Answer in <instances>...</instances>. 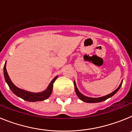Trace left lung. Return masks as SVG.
I'll return each instance as SVG.
<instances>
[{
	"mask_svg": "<svg viewBox=\"0 0 132 132\" xmlns=\"http://www.w3.org/2000/svg\"><path fill=\"white\" fill-rule=\"evenodd\" d=\"M122 81H123V80H122V82H121L120 86H119V87H118V88H116L115 90H114V91H113L112 93H111L110 94H107V95H106V96H102V97H99V98L88 97V96H85V95H83L82 93H80V92H79V90H78L77 87L76 83H75V82L74 81L75 90V93H76V94H77V95L78 96V97H79V98L81 100V101H83V102H88V103H96V102H102V101H106V99L112 97L113 95H114V94H116V93L118 91V90L120 88L121 86H122Z\"/></svg>",
	"mask_w": 132,
	"mask_h": 132,
	"instance_id": "8db88e82",
	"label": "left lung"
}]
</instances>
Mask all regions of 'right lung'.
<instances>
[{
	"instance_id": "1",
	"label": "right lung",
	"mask_w": 132,
	"mask_h": 132,
	"mask_svg": "<svg viewBox=\"0 0 132 132\" xmlns=\"http://www.w3.org/2000/svg\"><path fill=\"white\" fill-rule=\"evenodd\" d=\"M4 79H5L6 82H7L9 85V88H10L12 91L13 92L16 96H19L21 98L24 99V101H28V102H37V101H42L45 100V99L48 98L51 95L52 93V90H53V84L55 82V80L57 78V76L55 77L52 82H50L47 88L44 91L41 92V93H31V92L26 91L24 90L20 89L18 87H16L12 82L9 77L8 73L6 71V63L4 66Z\"/></svg>"
}]
</instances>
